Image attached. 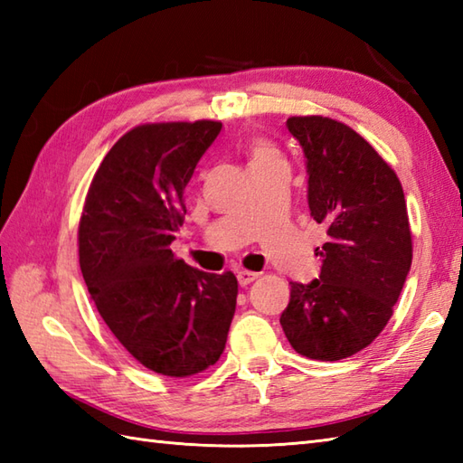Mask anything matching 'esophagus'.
Here are the masks:
<instances>
[{"label":"esophagus","instance_id":"1","mask_svg":"<svg viewBox=\"0 0 463 463\" xmlns=\"http://www.w3.org/2000/svg\"><path fill=\"white\" fill-rule=\"evenodd\" d=\"M237 279H239V284L241 287H247V284H250L252 280L259 279V272H252V270H239L237 272Z\"/></svg>","mask_w":463,"mask_h":463}]
</instances>
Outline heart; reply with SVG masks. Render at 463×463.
Wrapping results in <instances>:
<instances>
[{
  "mask_svg": "<svg viewBox=\"0 0 463 463\" xmlns=\"http://www.w3.org/2000/svg\"><path fill=\"white\" fill-rule=\"evenodd\" d=\"M249 153H250V163L252 165L269 163V161H280L279 151L274 149V146L267 139H262V137H257V139L250 141Z\"/></svg>",
  "mask_w": 463,
  "mask_h": 463,
  "instance_id": "b5f03b06",
  "label": "heart"
}]
</instances>
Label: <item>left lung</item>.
<instances>
[{"mask_svg":"<svg viewBox=\"0 0 463 463\" xmlns=\"http://www.w3.org/2000/svg\"><path fill=\"white\" fill-rule=\"evenodd\" d=\"M308 173V209L326 226L317 249L320 277L290 282L280 324L290 346L312 360H342L386 326L411 267L406 199L392 166L348 125L290 117Z\"/></svg>","mask_w":463,"mask_h":463,"instance_id":"8db88e82","label":"left lung"}]
</instances>
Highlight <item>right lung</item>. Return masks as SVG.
Listing matches in <instances>:
<instances>
[{"label":"right lung","instance_id":"1","mask_svg":"<svg viewBox=\"0 0 463 463\" xmlns=\"http://www.w3.org/2000/svg\"><path fill=\"white\" fill-rule=\"evenodd\" d=\"M219 121L146 123L97 169L80 221V267L101 318L145 368L171 378L221 358L237 308L229 270L203 272L171 250L184 189Z\"/></svg>","mask_w":463,"mask_h":463}]
</instances>
